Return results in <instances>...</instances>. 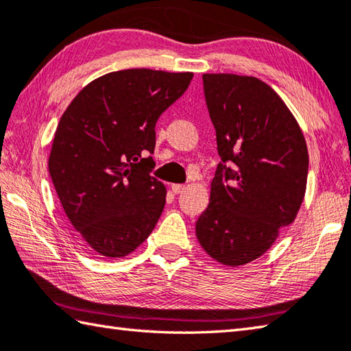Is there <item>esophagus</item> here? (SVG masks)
I'll return each mask as SVG.
<instances>
[{
    "instance_id": "obj_1",
    "label": "esophagus",
    "mask_w": 351,
    "mask_h": 351,
    "mask_svg": "<svg viewBox=\"0 0 351 351\" xmlns=\"http://www.w3.org/2000/svg\"><path fill=\"white\" fill-rule=\"evenodd\" d=\"M171 189H173L174 194H182L183 191L186 189V186H184V184H173V186H171Z\"/></svg>"
}]
</instances>
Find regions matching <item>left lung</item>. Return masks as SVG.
<instances>
[{"instance_id":"1","label":"left lung","mask_w":351,"mask_h":351,"mask_svg":"<svg viewBox=\"0 0 351 351\" xmlns=\"http://www.w3.org/2000/svg\"><path fill=\"white\" fill-rule=\"evenodd\" d=\"M221 162L195 234L218 263L243 266L293 223L306 194L308 153L298 122L254 76L203 75Z\"/></svg>"}]
</instances>
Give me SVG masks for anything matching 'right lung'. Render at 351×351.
<instances>
[{
	"mask_svg": "<svg viewBox=\"0 0 351 351\" xmlns=\"http://www.w3.org/2000/svg\"><path fill=\"white\" fill-rule=\"evenodd\" d=\"M193 73L113 71L79 91L53 137L49 171L77 235L99 255L121 258L153 232L167 188L151 176L156 122Z\"/></svg>",
	"mask_w": 351,
	"mask_h": 351,
	"instance_id": "add662e5",
	"label": "right lung"
}]
</instances>
